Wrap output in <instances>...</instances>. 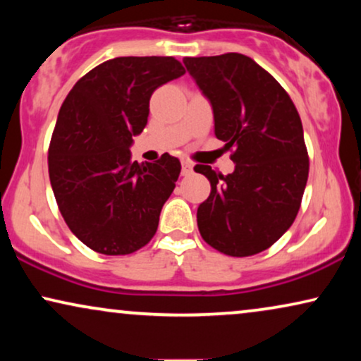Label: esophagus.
I'll return each mask as SVG.
<instances>
[{
	"instance_id": "esophagus-1",
	"label": "esophagus",
	"mask_w": 361,
	"mask_h": 361,
	"mask_svg": "<svg viewBox=\"0 0 361 361\" xmlns=\"http://www.w3.org/2000/svg\"><path fill=\"white\" fill-rule=\"evenodd\" d=\"M192 167H194V166H192V162H189V161H182V174H184V176H189L190 174V172H192Z\"/></svg>"
}]
</instances>
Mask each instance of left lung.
<instances>
[{
  "label": "left lung",
  "mask_w": 361,
  "mask_h": 361,
  "mask_svg": "<svg viewBox=\"0 0 361 361\" xmlns=\"http://www.w3.org/2000/svg\"><path fill=\"white\" fill-rule=\"evenodd\" d=\"M184 63L209 98L215 136L236 164L228 176L194 167L212 187L197 210L202 238L236 258L261 253L293 225L307 184L299 113L278 80L243 54L185 57Z\"/></svg>",
  "instance_id": "obj_1"
}]
</instances>
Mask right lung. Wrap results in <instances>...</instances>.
Returning a JSON list of instances; mask_svg holds the SVG:
<instances>
[{
	"instance_id": "right-lung-1",
	"label": "right lung",
	"mask_w": 361,
	"mask_h": 361,
	"mask_svg": "<svg viewBox=\"0 0 361 361\" xmlns=\"http://www.w3.org/2000/svg\"><path fill=\"white\" fill-rule=\"evenodd\" d=\"M184 73L174 57H116L85 73L62 103L49 179L68 228L97 253H135L156 233L180 162L166 152L137 164L130 146L145 130L152 92Z\"/></svg>"
}]
</instances>
